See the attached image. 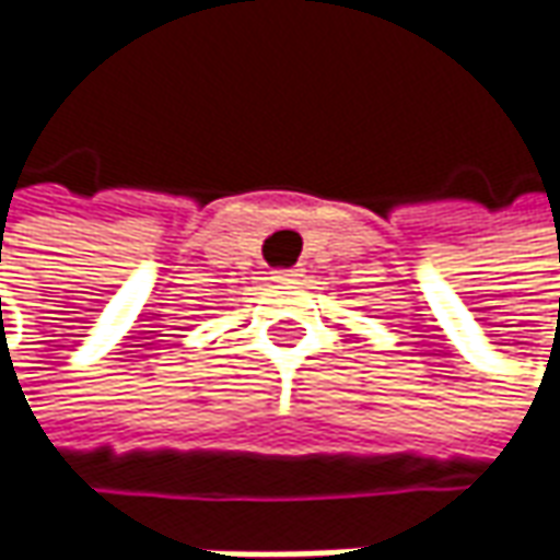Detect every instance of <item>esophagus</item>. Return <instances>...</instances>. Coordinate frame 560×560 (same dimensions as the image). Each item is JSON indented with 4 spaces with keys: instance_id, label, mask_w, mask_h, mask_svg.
Here are the masks:
<instances>
[{
    "instance_id": "obj_1",
    "label": "esophagus",
    "mask_w": 560,
    "mask_h": 560,
    "mask_svg": "<svg viewBox=\"0 0 560 560\" xmlns=\"http://www.w3.org/2000/svg\"><path fill=\"white\" fill-rule=\"evenodd\" d=\"M302 277V268H283L273 270V280H283V283H295Z\"/></svg>"
}]
</instances>
